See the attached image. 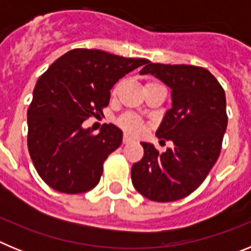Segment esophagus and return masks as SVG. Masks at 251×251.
<instances>
[{
    "label": "esophagus",
    "mask_w": 251,
    "mask_h": 251,
    "mask_svg": "<svg viewBox=\"0 0 251 251\" xmlns=\"http://www.w3.org/2000/svg\"><path fill=\"white\" fill-rule=\"evenodd\" d=\"M129 143H132V138H130V137H128L127 134H124V136H123V145H129Z\"/></svg>",
    "instance_id": "34e87169"
}]
</instances>
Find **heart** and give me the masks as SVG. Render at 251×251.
I'll list each match as a JSON object with an SVG mask.
<instances>
[{"instance_id": "heart-1", "label": "heart", "mask_w": 251, "mask_h": 251, "mask_svg": "<svg viewBox=\"0 0 251 251\" xmlns=\"http://www.w3.org/2000/svg\"><path fill=\"white\" fill-rule=\"evenodd\" d=\"M121 84L122 81H118V83L113 86L112 97H115V95L118 94ZM117 124H118L124 132L127 133V134H130V136H138L139 133L143 130V128H145V122L142 121L138 115L133 114V113H126V114L121 115L118 121H117Z\"/></svg>"}]
</instances>
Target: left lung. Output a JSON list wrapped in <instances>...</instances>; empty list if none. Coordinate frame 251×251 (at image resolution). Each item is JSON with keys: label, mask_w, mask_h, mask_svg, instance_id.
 <instances>
[{"label": "left lung", "mask_w": 251, "mask_h": 251, "mask_svg": "<svg viewBox=\"0 0 251 251\" xmlns=\"http://www.w3.org/2000/svg\"><path fill=\"white\" fill-rule=\"evenodd\" d=\"M152 74L172 89V108L156 132L174 147L159 153L142 143L143 158L132 167L134 188L148 200L171 202L196 190L217 161L227 127L223 86L205 68L148 61L141 74Z\"/></svg>", "instance_id": "1"}]
</instances>
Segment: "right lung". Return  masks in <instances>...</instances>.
Wrapping results in <instances>:
<instances>
[{"label":"right lung","instance_id":"1","mask_svg":"<svg viewBox=\"0 0 251 251\" xmlns=\"http://www.w3.org/2000/svg\"><path fill=\"white\" fill-rule=\"evenodd\" d=\"M148 63L101 50L74 49L39 77L27 109V147L37 174L51 188L81 194L98 185L104 161L122 143V130L103 124L94 134L84 121L103 114L110 89Z\"/></svg>","mask_w":251,"mask_h":251}]
</instances>
